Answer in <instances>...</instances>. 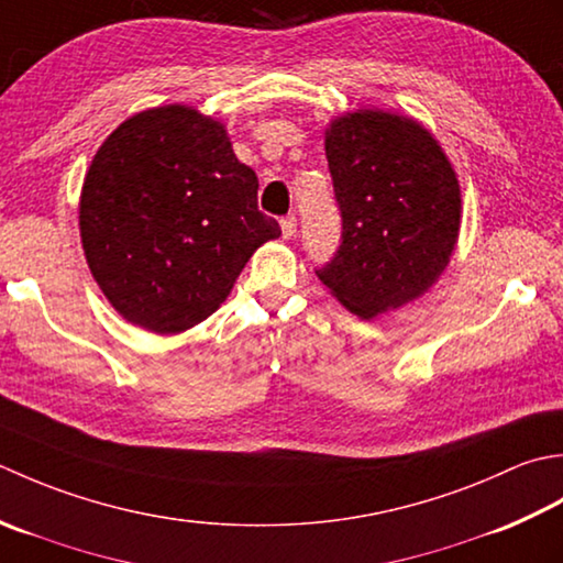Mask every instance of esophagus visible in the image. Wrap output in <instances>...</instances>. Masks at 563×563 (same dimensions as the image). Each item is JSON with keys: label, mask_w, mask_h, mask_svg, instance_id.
<instances>
[{"label": "esophagus", "mask_w": 563, "mask_h": 563, "mask_svg": "<svg viewBox=\"0 0 563 563\" xmlns=\"http://www.w3.org/2000/svg\"><path fill=\"white\" fill-rule=\"evenodd\" d=\"M282 235L284 238H294L296 235V216L294 213L282 218Z\"/></svg>", "instance_id": "esophagus-1"}]
</instances>
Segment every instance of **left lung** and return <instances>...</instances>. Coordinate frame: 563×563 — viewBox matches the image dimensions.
Here are the masks:
<instances>
[{
	"label": "left lung",
	"instance_id": "1",
	"mask_svg": "<svg viewBox=\"0 0 563 563\" xmlns=\"http://www.w3.org/2000/svg\"><path fill=\"white\" fill-rule=\"evenodd\" d=\"M325 157L342 240L318 279L362 318L426 294L462 223L459 181L440 143L408 117L357 109L330 123Z\"/></svg>",
	"mask_w": 563,
	"mask_h": 563
}]
</instances>
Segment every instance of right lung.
<instances>
[{"instance_id": "1", "label": "right lung", "mask_w": 563, "mask_h": 563, "mask_svg": "<svg viewBox=\"0 0 563 563\" xmlns=\"http://www.w3.org/2000/svg\"><path fill=\"white\" fill-rule=\"evenodd\" d=\"M257 175L223 123L191 107L135 113L91 159L79 233L91 277L133 325L172 335L209 318L262 243Z\"/></svg>"}]
</instances>
